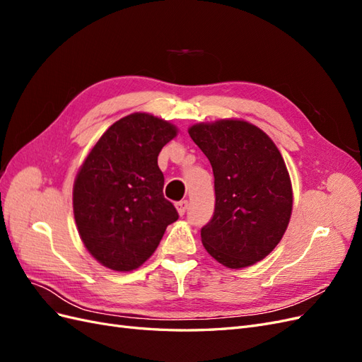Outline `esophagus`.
<instances>
[{"instance_id":"34e87169","label":"esophagus","mask_w":362,"mask_h":362,"mask_svg":"<svg viewBox=\"0 0 362 362\" xmlns=\"http://www.w3.org/2000/svg\"><path fill=\"white\" fill-rule=\"evenodd\" d=\"M187 206H189V202L187 201H180V202H177V210H178V214L180 216H184L185 214V211H187Z\"/></svg>"}]
</instances>
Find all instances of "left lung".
I'll return each instance as SVG.
<instances>
[{
    "mask_svg": "<svg viewBox=\"0 0 362 362\" xmlns=\"http://www.w3.org/2000/svg\"><path fill=\"white\" fill-rule=\"evenodd\" d=\"M189 134L210 160L216 206L202 245L228 269H243L278 246L293 210L291 180L279 149L243 119L194 124Z\"/></svg>",
    "mask_w": 362,
    "mask_h": 362,
    "instance_id": "1",
    "label": "left lung"
}]
</instances>
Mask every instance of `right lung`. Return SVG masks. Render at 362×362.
<instances>
[{"instance_id":"add662e5","label":"right lung","mask_w":362,"mask_h":362,"mask_svg":"<svg viewBox=\"0 0 362 362\" xmlns=\"http://www.w3.org/2000/svg\"><path fill=\"white\" fill-rule=\"evenodd\" d=\"M177 134L169 120L131 113L108 128L84 158L74 181V217L83 245L104 267L139 269L178 218L163 196L157 163Z\"/></svg>"}]
</instances>
